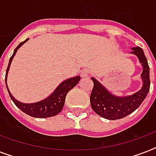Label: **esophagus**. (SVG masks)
Listing matches in <instances>:
<instances>
[{"instance_id":"esophagus-1","label":"esophagus","mask_w":156,"mask_h":156,"mask_svg":"<svg viewBox=\"0 0 156 156\" xmlns=\"http://www.w3.org/2000/svg\"><path fill=\"white\" fill-rule=\"evenodd\" d=\"M89 73H90L89 69H83V70L81 71L80 75L82 78H87V77L89 75Z\"/></svg>"}]
</instances>
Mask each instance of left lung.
Instances as JSON below:
<instances>
[{"instance_id":"8db88e82","label":"left lung","mask_w":156,"mask_h":156,"mask_svg":"<svg viewBox=\"0 0 156 156\" xmlns=\"http://www.w3.org/2000/svg\"><path fill=\"white\" fill-rule=\"evenodd\" d=\"M131 50L130 53L138 57L143 66V72L141 73L143 86L138 91L130 95H115L97 79L91 78L94 83L90 97L91 108L95 113L108 120L124 118L132 113L140 106L150 90V68L144 52L140 47L132 48Z\"/></svg>"}]
</instances>
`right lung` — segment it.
<instances>
[{
	"label": "right lung",
	"instance_id": "right-lung-1",
	"mask_svg": "<svg viewBox=\"0 0 156 156\" xmlns=\"http://www.w3.org/2000/svg\"><path fill=\"white\" fill-rule=\"evenodd\" d=\"M28 40L29 39H27L25 41L20 43L18 45V47L14 49L13 55L9 61V65L5 73V84L9 95L11 100H13V102L14 103L16 106L18 107L19 109H21L23 112H25L26 114H27L29 116L36 117V118H46V117L56 116L59 112H61V110L63 108L64 104H65L67 93L78 84L79 80L81 79L80 76H76V77L68 78V79L63 81L62 83L59 84L58 87L55 89V90L49 96H48L47 98H45L44 100H42L39 102L25 104V103H22L18 101V100H16L9 91V89L8 85H7V77H8V73L9 70L11 62L13 61L16 52L19 49V48L22 47Z\"/></svg>",
	"mask_w": 156,
	"mask_h": 156
}]
</instances>
